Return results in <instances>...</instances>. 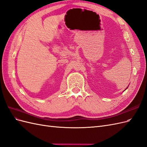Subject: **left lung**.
Returning a JSON list of instances; mask_svg holds the SVG:
<instances>
[{"mask_svg": "<svg viewBox=\"0 0 147 147\" xmlns=\"http://www.w3.org/2000/svg\"><path fill=\"white\" fill-rule=\"evenodd\" d=\"M126 89H127V88H126Z\"/></svg>", "mask_w": 147, "mask_h": 147, "instance_id": "8db88e82", "label": "left lung"}]
</instances>
